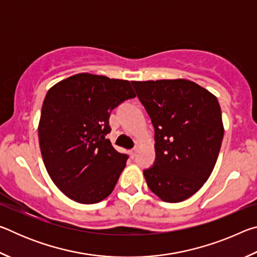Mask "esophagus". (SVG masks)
Listing matches in <instances>:
<instances>
[{
    "label": "esophagus",
    "instance_id": "esophagus-1",
    "mask_svg": "<svg viewBox=\"0 0 257 257\" xmlns=\"http://www.w3.org/2000/svg\"><path fill=\"white\" fill-rule=\"evenodd\" d=\"M136 154H137V147H135V149L130 151V156H132V158L134 159L135 156H136Z\"/></svg>",
    "mask_w": 257,
    "mask_h": 257
}]
</instances>
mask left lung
Listing matches in <instances>:
<instances>
[{"instance_id":"left-lung-1","label":"left lung","mask_w":257,"mask_h":257,"mask_svg":"<svg viewBox=\"0 0 257 257\" xmlns=\"http://www.w3.org/2000/svg\"><path fill=\"white\" fill-rule=\"evenodd\" d=\"M155 130V162L144 171L149 188L179 203L202 188L214 169L223 139L216 97L187 79L132 81Z\"/></svg>"}]
</instances>
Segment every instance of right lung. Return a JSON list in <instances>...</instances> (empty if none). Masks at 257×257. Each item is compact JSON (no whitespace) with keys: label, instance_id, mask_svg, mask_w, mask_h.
<instances>
[{"label":"right lung","instance_id":"obj_1","mask_svg":"<svg viewBox=\"0 0 257 257\" xmlns=\"http://www.w3.org/2000/svg\"><path fill=\"white\" fill-rule=\"evenodd\" d=\"M136 97L128 80L78 73L47 92L38 124L43 161L55 186L72 201L95 204L114 189L128 155L105 138L113 108Z\"/></svg>","mask_w":257,"mask_h":257}]
</instances>
